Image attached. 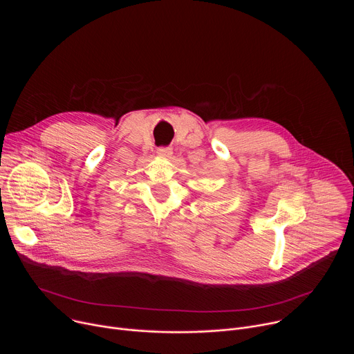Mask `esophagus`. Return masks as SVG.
Returning <instances> with one entry per match:
<instances>
[{
	"label": "esophagus",
	"instance_id": "34e87169",
	"mask_svg": "<svg viewBox=\"0 0 354 354\" xmlns=\"http://www.w3.org/2000/svg\"><path fill=\"white\" fill-rule=\"evenodd\" d=\"M157 154H158L160 157L168 158V157L172 156V148H169V147H160V148L157 149Z\"/></svg>",
	"mask_w": 354,
	"mask_h": 354
}]
</instances>
